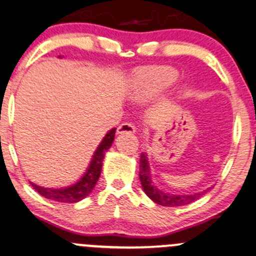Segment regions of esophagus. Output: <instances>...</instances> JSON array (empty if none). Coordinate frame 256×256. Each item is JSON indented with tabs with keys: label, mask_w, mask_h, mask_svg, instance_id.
Here are the masks:
<instances>
[{
	"label": "esophagus",
	"mask_w": 256,
	"mask_h": 256,
	"mask_svg": "<svg viewBox=\"0 0 256 256\" xmlns=\"http://www.w3.org/2000/svg\"><path fill=\"white\" fill-rule=\"evenodd\" d=\"M116 132L118 134H134L136 132V126L132 124V122H122V125H119Z\"/></svg>",
	"instance_id": "1"
}]
</instances>
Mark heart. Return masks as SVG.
Wrapping results in <instances>:
<instances>
[{"instance_id":"b5f03b06","label":"heart","mask_w":256,"mask_h":256,"mask_svg":"<svg viewBox=\"0 0 256 256\" xmlns=\"http://www.w3.org/2000/svg\"><path fill=\"white\" fill-rule=\"evenodd\" d=\"M176 79H177V73L167 67H152V68L143 70L137 77L134 94L138 98H146L171 86Z\"/></svg>"}]
</instances>
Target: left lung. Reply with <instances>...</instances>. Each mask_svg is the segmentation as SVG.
Listing matches in <instances>:
<instances>
[{"mask_svg":"<svg viewBox=\"0 0 256 256\" xmlns=\"http://www.w3.org/2000/svg\"><path fill=\"white\" fill-rule=\"evenodd\" d=\"M140 184H142L143 190L150 198L155 204L160 206H165V207H177V206H185L189 204L192 202L201 198L202 194H204L207 190L202 192L201 194H194V195H172V194L162 192L158 190L154 184H152L150 179V172H149V164L146 160V155H140Z\"/></svg>","mask_w":256,"mask_h":256,"instance_id":"left-lung-1","label":"left lung"}]
</instances>
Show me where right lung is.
<instances>
[{
    "instance_id": "obj_1",
    "label": "right lung",
    "mask_w": 256,
    "mask_h": 256,
    "mask_svg": "<svg viewBox=\"0 0 256 256\" xmlns=\"http://www.w3.org/2000/svg\"><path fill=\"white\" fill-rule=\"evenodd\" d=\"M114 134H116V128H112L106 134L104 140L100 143L95 154H94L89 168L86 170L83 178L76 184L71 185V186L62 188V189H52V188H42L31 183L32 188L46 198L58 202H64V204H74V202H78L86 198L92 192L95 184L98 183L100 174H101L102 161H104L106 152L110 149L112 143H113Z\"/></svg>"
}]
</instances>
